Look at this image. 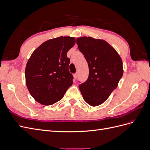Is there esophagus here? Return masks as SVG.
Masks as SVG:
<instances>
[{
  "mask_svg": "<svg viewBox=\"0 0 150 150\" xmlns=\"http://www.w3.org/2000/svg\"><path fill=\"white\" fill-rule=\"evenodd\" d=\"M78 73H75V74L73 75V76H74V80H76V79H77V78H78Z\"/></svg>",
  "mask_w": 150,
  "mask_h": 150,
  "instance_id": "34e87169",
  "label": "esophagus"
}]
</instances>
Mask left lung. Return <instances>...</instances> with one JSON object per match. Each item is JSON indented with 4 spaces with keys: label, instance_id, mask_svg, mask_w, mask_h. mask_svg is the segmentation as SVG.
Masks as SVG:
<instances>
[{
    "label": "left lung",
    "instance_id": "1",
    "mask_svg": "<svg viewBox=\"0 0 150 150\" xmlns=\"http://www.w3.org/2000/svg\"><path fill=\"white\" fill-rule=\"evenodd\" d=\"M76 43L89 67L88 78L79 86L80 91L89 105L99 106L117 88L123 74L121 58L104 40L83 37Z\"/></svg>",
    "mask_w": 150,
    "mask_h": 150
}]
</instances>
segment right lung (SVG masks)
<instances>
[{
	"mask_svg": "<svg viewBox=\"0 0 150 150\" xmlns=\"http://www.w3.org/2000/svg\"><path fill=\"white\" fill-rule=\"evenodd\" d=\"M75 42L74 38L61 36L44 42L32 54L25 67V81L31 96L39 103H56L72 84L67 52Z\"/></svg>",
	"mask_w": 150,
	"mask_h": 150,
	"instance_id": "right-lung-1",
	"label": "right lung"
}]
</instances>
